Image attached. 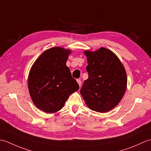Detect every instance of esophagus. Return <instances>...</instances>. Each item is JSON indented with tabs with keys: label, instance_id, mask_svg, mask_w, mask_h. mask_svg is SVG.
Here are the masks:
<instances>
[{
	"label": "esophagus",
	"instance_id": "34e87169",
	"mask_svg": "<svg viewBox=\"0 0 151 151\" xmlns=\"http://www.w3.org/2000/svg\"><path fill=\"white\" fill-rule=\"evenodd\" d=\"M76 82H77V83L78 84L79 86H80V87H81V84H82V82H81V80H79V79L76 80Z\"/></svg>",
	"mask_w": 151,
	"mask_h": 151
}]
</instances>
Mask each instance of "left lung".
Wrapping results in <instances>:
<instances>
[{
    "label": "left lung",
    "mask_w": 151,
    "mask_h": 151,
    "mask_svg": "<svg viewBox=\"0 0 151 151\" xmlns=\"http://www.w3.org/2000/svg\"><path fill=\"white\" fill-rule=\"evenodd\" d=\"M84 54L88 60V78L81 94L91 110L108 112L119 103L126 91V70L116 54L106 48L94 52L86 50Z\"/></svg>",
    "instance_id": "obj_1"
}]
</instances>
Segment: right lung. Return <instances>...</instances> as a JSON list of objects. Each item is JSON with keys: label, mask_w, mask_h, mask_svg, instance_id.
<instances>
[{"label": "right lung", "mask_w": 151, "mask_h": 151, "mask_svg": "<svg viewBox=\"0 0 151 151\" xmlns=\"http://www.w3.org/2000/svg\"><path fill=\"white\" fill-rule=\"evenodd\" d=\"M70 49L55 47L46 50L31 67L28 78L30 97L35 106L46 113L60 110L79 86L66 65Z\"/></svg>", "instance_id": "right-lung-1"}]
</instances>
